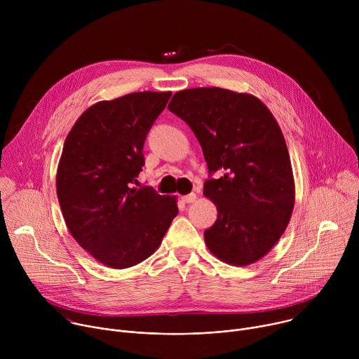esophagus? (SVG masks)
<instances>
[{"instance_id":"obj_1","label":"esophagus","mask_w":359,"mask_h":359,"mask_svg":"<svg viewBox=\"0 0 359 359\" xmlns=\"http://www.w3.org/2000/svg\"><path fill=\"white\" fill-rule=\"evenodd\" d=\"M196 198H197L196 193H190V194H186V196L182 197V200H183L184 203H193V201H196Z\"/></svg>"}]
</instances>
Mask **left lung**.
I'll return each mask as SVG.
<instances>
[{"label": "left lung", "instance_id": "obj_1", "mask_svg": "<svg viewBox=\"0 0 359 359\" xmlns=\"http://www.w3.org/2000/svg\"><path fill=\"white\" fill-rule=\"evenodd\" d=\"M196 135L209 173L203 194L217 208L204 241L222 262L248 266L276 245L291 219L295 189L283 132L263 102L223 88H191L168 107Z\"/></svg>", "mask_w": 359, "mask_h": 359}]
</instances>
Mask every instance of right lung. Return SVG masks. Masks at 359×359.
<instances>
[{
    "label": "right lung",
    "mask_w": 359,
    "mask_h": 359,
    "mask_svg": "<svg viewBox=\"0 0 359 359\" xmlns=\"http://www.w3.org/2000/svg\"><path fill=\"white\" fill-rule=\"evenodd\" d=\"M172 92H135L88 108L68 133L57 170L67 227L99 263L128 269L161 245L177 216L175 196L135 187L143 144Z\"/></svg>",
    "instance_id": "obj_1"
}]
</instances>
